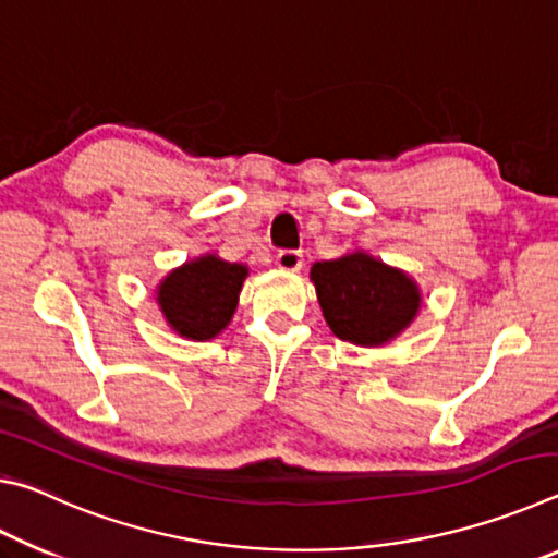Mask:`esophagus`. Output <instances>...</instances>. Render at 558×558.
<instances>
[{
	"label": "esophagus",
	"instance_id": "1",
	"mask_svg": "<svg viewBox=\"0 0 558 558\" xmlns=\"http://www.w3.org/2000/svg\"><path fill=\"white\" fill-rule=\"evenodd\" d=\"M276 266L286 272H295L302 268V253L300 251H280L276 256Z\"/></svg>",
	"mask_w": 558,
	"mask_h": 558
}]
</instances>
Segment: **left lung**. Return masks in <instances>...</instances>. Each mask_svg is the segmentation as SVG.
Returning a JSON list of instances; mask_svg holds the SVG:
<instances>
[{
	"instance_id": "1",
	"label": "left lung",
	"mask_w": 558,
	"mask_h": 558,
	"mask_svg": "<svg viewBox=\"0 0 558 558\" xmlns=\"http://www.w3.org/2000/svg\"><path fill=\"white\" fill-rule=\"evenodd\" d=\"M310 280L332 335L356 347L393 342L423 305L418 282L409 272L364 251L313 263Z\"/></svg>"
}]
</instances>
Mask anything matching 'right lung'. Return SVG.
Wrapping results in <instances>:
<instances>
[{
  "label": "right lung",
  "mask_w": 558,
  "mask_h": 558,
  "mask_svg": "<svg viewBox=\"0 0 558 558\" xmlns=\"http://www.w3.org/2000/svg\"><path fill=\"white\" fill-rule=\"evenodd\" d=\"M248 266L204 253L182 263L159 280L155 290L167 327L192 342H209L231 325Z\"/></svg>",
  "instance_id": "right-lung-1"
}]
</instances>
